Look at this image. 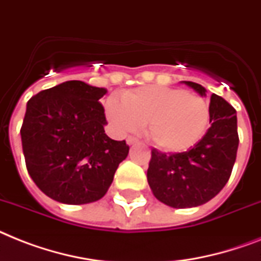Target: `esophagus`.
<instances>
[{
	"label": "esophagus",
	"instance_id": "obj_1",
	"mask_svg": "<svg viewBox=\"0 0 261 261\" xmlns=\"http://www.w3.org/2000/svg\"><path fill=\"white\" fill-rule=\"evenodd\" d=\"M127 145L128 146H131V145H135V143H138V139L137 138H134V137H128L127 138Z\"/></svg>",
	"mask_w": 261,
	"mask_h": 261
}]
</instances>
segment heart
Wrapping results in <instances>:
<instances>
[{"mask_svg":"<svg viewBox=\"0 0 261 261\" xmlns=\"http://www.w3.org/2000/svg\"><path fill=\"white\" fill-rule=\"evenodd\" d=\"M106 115L120 133L146 126L151 143L166 152L190 149L209 126V105L198 95L181 88L147 86L127 91L122 101L109 97Z\"/></svg>","mask_w":261,"mask_h":261,"instance_id":"b5f03b06","label":"heart"}]
</instances>
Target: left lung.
Returning a JSON list of instances; mask_svg holds the SVG:
<instances>
[{
	"label": "left lung",
	"instance_id": "left-lung-1",
	"mask_svg": "<svg viewBox=\"0 0 261 261\" xmlns=\"http://www.w3.org/2000/svg\"><path fill=\"white\" fill-rule=\"evenodd\" d=\"M201 96V84L182 82ZM211 127L200 142L184 152L166 154L151 150L147 182L156 200L177 209L211 201L228 182L239 147L236 110L221 96H211Z\"/></svg>",
	"mask_w": 261,
	"mask_h": 261
}]
</instances>
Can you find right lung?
I'll return each instance as SVG.
<instances>
[{"label":"right lung","instance_id":"obj_1","mask_svg":"<svg viewBox=\"0 0 261 261\" xmlns=\"http://www.w3.org/2000/svg\"><path fill=\"white\" fill-rule=\"evenodd\" d=\"M105 88L71 80L29 99L21 127L28 173L52 200L68 205L100 200L119 164L126 141L105 133Z\"/></svg>","mask_w":261,"mask_h":261}]
</instances>
